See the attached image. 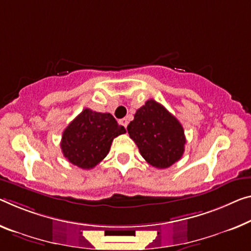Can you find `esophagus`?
Returning a JSON list of instances; mask_svg holds the SVG:
<instances>
[{
  "instance_id": "34e87169",
  "label": "esophagus",
  "mask_w": 251,
  "mask_h": 251,
  "mask_svg": "<svg viewBox=\"0 0 251 251\" xmlns=\"http://www.w3.org/2000/svg\"><path fill=\"white\" fill-rule=\"evenodd\" d=\"M120 123H121V125H122L123 126H125V128H126V126H128V119H126V118L121 119Z\"/></svg>"
}]
</instances>
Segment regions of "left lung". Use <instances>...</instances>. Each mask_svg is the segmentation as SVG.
I'll use <instances>...</instances> for the list:
<instances>
[{
	"label": "left lung",
	"mask_w": 251,
	"mask_h": 251,
	"mask_svg": "<svg viewBox=\"0 0 251 251\" xmlns=\"http://www.w3.org/2000/svg\"><path fill=\"white\" fill-rule=\"evenodd\" d=\"M126 130L141 156L153 167L168 168L183 156L186 142L183 126L155 100H148L137 110Z\"/></svg>",
	"instance_id": "left-lung-1"
}]
</instances>
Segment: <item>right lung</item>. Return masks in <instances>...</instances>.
<instances>
[{
    "label": "right lung",
    "instance_id": "right-lung-1",
    "mask_svg": "<svg viewBox=\"0 0 251 251\" xmlns=\"http://www.w3.org/2000/svg\"><path fill=\"white\" fill-rule=\"evenodd\" d=\"M122 133L125 126L113 115L84 109L64 130L60 148L69 163L91 169L106 157L113 139Z\"/></svg>",
    "mask_w": 251,
    "mask_h": 251
}]
</instances>
